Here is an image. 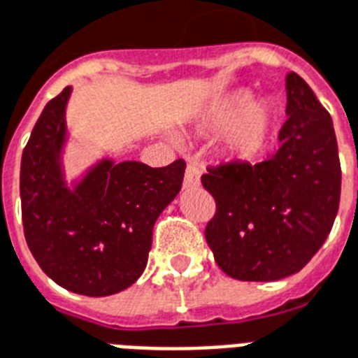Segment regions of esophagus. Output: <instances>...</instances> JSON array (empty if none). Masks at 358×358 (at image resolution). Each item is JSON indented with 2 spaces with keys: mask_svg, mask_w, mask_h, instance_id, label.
I'll return each mask as SVG.
<instances>
[{
  "mask_svg": "<svg viewBox=\"0 0 358 358\" xmlns=\"http://www.w3.org/2000/svg\"><path fill=\"white\" fill-rule=\"evenodd\" d=\"M185 188L196 187L199 185V166L196 162H188L187 170H185V181H182Z\"/></svg>",
  "mask_w": 358,
  "mask_h": 358,
  "instance_id": "obj_1",
  "label": "esophagus"
}]
</instances>
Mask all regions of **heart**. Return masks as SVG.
Instances as JSON below:
<instances>
[{"instance_id":"1","label":"heart","mask_w":358,"mask_h":358,"mask_svg":"<svg viewBox=\"0 0 358 358\" xmlns=\"http://www.w3.org/2000/svg\"><path fill=\"white\" fill-rule=\"evenodd\" d=\"M210 127L218 132H229V149L243 159L256 157L268 140L273 112L267 104H254L250 93H237L224 102L210 117Z\"/></svg>"}]
</instances>
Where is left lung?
<instances>
[{
    "label": "left lung",
    "instance_id": "8db88e82",
    "mask_svg": "<svg viewBox=\"0 0 358 358\" xmlns=\"http://www.w3.org/2000/svg\"><path fill=\"white\" fill-rule=\"evenodd\" d=\"M287 119L263 162L207 168L201 185L217 213L205 228L215 262L231 278L271 282L299 273L331 234L342 170L332 119L297 73L285 76Z\"/></svg>",
    "mask_w": 358,
    "mask_h": 358
}]
</instances>
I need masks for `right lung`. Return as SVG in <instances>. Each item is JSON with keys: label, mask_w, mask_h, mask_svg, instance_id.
Wrapping results in <instances>:
<instances>
[{"label": "right lung", "mask_w": 358, "mask_h": 358, "mask_svg": "<svg viewBox=\"0 0 358 358\" xmlns=\"http://www.w3.org/2000/svg\"><path fill=\"white\" fill-rule=\"evenodd\" d=\"M73 87L44 106L20 166L24 235L38 267L69 292L106 297L127 289L148 265L153 226L182 185L185 160L164 168L110 159L74 188L61 164L65 108Z\"/></svg>", "instance_id": "right-lung-1"}]
</instances>
